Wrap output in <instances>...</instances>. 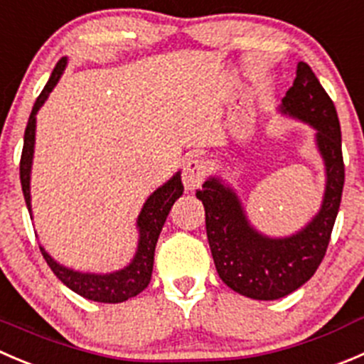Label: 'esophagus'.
<instances>
[{
  "instance_id": "1",
  "label": "esophagus",
  "mask_w": 364,
  "mask_h": 364,
  "mask_svg": "<svg viewBox=\"0 0 364 364\" xmlns=\"http://www.w3.org/2000/svg\"><path fill=\"white\" fill-rule=\"evenodd\" d=\"M206 161L199 156H192L185 164L183 168V185L186 190L193 192V190L199 188L204 181V176H206Z\"/></svg>"
}]
</instances>
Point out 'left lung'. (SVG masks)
I'll return each instance as SVG.
<instances>
[{
    "label": "left lung",
    "mask_w": 364,
    "mask_h": 364,
    "mask_svg": "<svg viewBox=\"0 0 364 364\" xmlns=\"http://www.w3.org/2000/svg\"><path fill=\"white\" fill-rule=\"evenodd\" d=\"M281 112L316 129V147L326 164L322 208L306 228L284 238L261 235L247 220L238 196L217 178L204 181L196 193L204 204L218 276L236 294L256 301L287 297L311 279L326 256L345 183L336 108L308 63L299 62Z\"/></svg>",
    "instance_id": "8db88e82"
}]
</instances>
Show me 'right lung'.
Returning a JSON list of instances; mask_svg holds the SVG:
<instances>
[{"label": "right lung", "instance_id": "1", "mask_svg": "<svg viewBox=\"0 0 364 364\" xmlns=\"http://www.w3.org/2000/svg\"><path fill=\"white\" fill-rule=\"evenodd\" d=\"M67 65V58H60L58 63L53 69L49 81L46 83L44 90L41 96L35 101L33 108H31L30 119H28L26 129H24V144H23V154H21V186H23V196L26 200L28 211L31 213V199H30V172H31V160H33V147H35V115H37L38 108L44 105L48 100L49 92H51L55 85L58 83L60 76H62L63 69ZM183 196V183H181V172L172 176L164 186L154 190L149 196V199L144 204L142 211L136 220V228H139V247H136L135 257L128 267L122 270L112 272V274H83V272L70 270V268L62 267L56 263L51 256L41 247V252L44 256L46 263L53 270L56 277L76 291L81 297L88 299L94 302H105V304H117V302H124L128 299L135 297L140 291L146 290L147 284L151 281V274H153V263H154V249H156L158 236H160L161 228H164L167 215L171 211L172 204L176 199Z\"/></svg>", "mask_w": 364, "mask_h": 364}]
</instances>
